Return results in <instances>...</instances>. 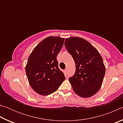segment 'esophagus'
<instances>
[{"mask_svg": "<svg viewBox=\"0 0 123 123\" xmlns=\"http://www.w3.org/2000/svg\"><path fill=\"white\" fill-rule=\"evenodd\" d=\"M64 74H65V75H67V69H64Z\"/></svg>", "mask_w": 123, "mask_h": 123, "instance_id": "obj_1", "label": "esophagus"}]
</instances>
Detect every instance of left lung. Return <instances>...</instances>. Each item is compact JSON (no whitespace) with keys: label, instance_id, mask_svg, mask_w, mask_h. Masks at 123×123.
Wrapping results in <instances>:
<instances>
[{"label":"left lung","instance_id":"left-lung-1","mask_svg":"<svg viewBox=\"0 0 123 123\" xmlns=\"http://www.w3.org/2000/svg\"><path fill=\"white\" fill-rule=\"evenodd\" d=\"M64 45L75 63V73L69 79L74 92L82 98L93 96L103 84L105 66L98 51L78 37L66 39Z\"/></svg>","mask_w":123,"mask_h":123}]
</instances>
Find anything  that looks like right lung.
<instances>
[{"instance_id":"right-lung-1","label":"right lung","mask_w":123,"mask_h":123,"mask_svg":"<svg viewBox=\"0 0 123 123\" xmlns=\"http://www.w3.org/2000/svg\"><path fill=\"white\" fill-rule=\"evenodd\" d=\"M64 38L49 36L42 41L28 58L25 71L31 88L39 94L47 95L59 88L65 80L56 57Z\"/></svg>"}]
</instances>
